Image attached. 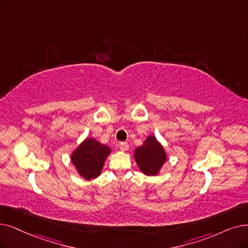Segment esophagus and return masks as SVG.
Masks as SVG:
<instances>
[{"label": "esophagus", "instance_id": "obj_1", "mask_svg": "<svg viewBox=\"0 0 248 248\" xmlns=\"http://www.w3.org/2000/svg\"><path fill=\"white\" fill-rule=\"evenodd\" d=\"M118 147H120V149L122 151H126L128 149V144L125 143V142H122V143L118 144Z\"/></svg>", "mask_w": 248, "mask_h": 248}]
</instances>
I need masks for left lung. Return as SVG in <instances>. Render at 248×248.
I'll use <instances>...</instances> for the list:
<instances>
[{
	"mask_svg": "<svg viewBox=\"0 0 248 248\" xmlns=\"http://www.w3.org/2000/svg\"><path fill=\"white\" fill-rule=\"evenodd\" d=\"M135 160L144 174L157 175L166 162L167 155L155 136H149L142 146L135 150Z\"/></svg>",
	"mask_w": 248,
	"mask_h": 248,
	"instance_id": "1",
	"label": "left lung"
}]
</instances>
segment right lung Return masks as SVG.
I'll return each mask as SVG.
<instances>
[{
    "label": "right lung",
    "mask_w": 248,
    "mask_h": 248,
    "mask_svg": "<svg viewBox=\"0 0 248 248\" xmlns=\"http://www.w3.org/2000/svg\"><path fill=\"white\" fill-rule=\"evenodd\" d=\"M110 152L111 149L108 146L93 138H87L72 153L71 160L78 173L84 179L90 180L100 175L103 164Z\"/></svg>",
    "instance_id": "right-lung-1"
}]
</instances>
